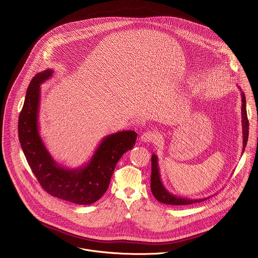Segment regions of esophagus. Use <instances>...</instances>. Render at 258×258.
<instances>
[{
    "label": "esophagus",
    "instance_id": "1",
    "mask_svg": "<svg viewBox=\"0 0 258 258\" xmlns=\"http://www.w3.org/2000/svg\"><path fill=\"white\" fill-rule=\"evenodd\" d=\"M157 139H158V135H157V133L154 132V131H146V132H144V133L141 135V141H142V142H145V143H148V142H154V141H156Z\"/></svg>",
    "mask_w": 258,
    "mask_h": 258
}]
</instances>
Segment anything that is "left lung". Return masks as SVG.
Masks as SVG:
<instances>
[{"label": "left lung", "mask_w": 258, "mask_h": 258, "mask_svg": "<svg viewBox=\"0 0 258 258\" xmlns=\"http://www.w3.org/2000/svg\"><path fill=\"white\" fill-rule=\"evenodd\" d=\"M241 89V88H239ZM241 124H242V138H243V145H242V153L244 149L246 147L247 139H248V119H247V113H246V100H245V95L241 91ZM152 161V173H151V190L153 196L155 197L156 200H158L160 203L166 204V205H172V206H184V205H191L195 203H201L208 198L204 199H186V198H182L178 197L176 195L171 194L162 183L161 181V175H160V170L158 166V158L155 154L152 155L151 158Z\"/></svg>", "instance_id": "8db88e82"}]
</instances>
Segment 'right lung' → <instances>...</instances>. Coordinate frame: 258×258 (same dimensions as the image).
I'll return each mask as SVG.
<instances>
[{"label":"right lung","mask_w":258,"mask_h":258,"mask_svg":"<svg viewBox=\"0 0 258 258\" xmlns=\"http://www.w3.org/2000/svg\"><path fill=\"white\" fill-rule=\"evenodd\" d=\"M52 74V70H45L33 77L19 116V140L33 173L46 192L77 205H91L107 190L116 164L135 145L137 133L128 130L110 134L102 139L87 164L75 169L61 167L38 132L40 84Z\"/></svg>","instance_id":"right-lung-1"}]
</instances>
